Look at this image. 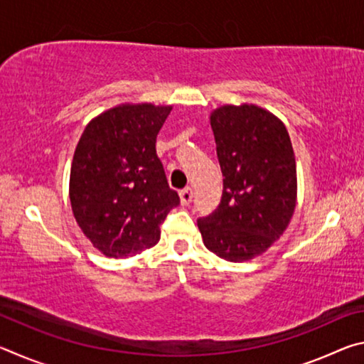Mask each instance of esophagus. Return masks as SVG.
Returning a JSON list of instances; mask_svg holds the SVG:
<instances>
[{"instance_id":"1","label":"esophagus","mask_w":364,"mask_h":364,"mask_svg":"<svg viewBox=\"0 0 364 364\" xmlns=\"http://www.w3.org/2000/svg\"><path fill=\"white\" fill-rule=\"evenodd\" d=\"M180 197H181V204H183V205H189L191 200H193V197H194L193 188L188 186V188L181 189V191H180Z\"/></svg>"}]
</instances>
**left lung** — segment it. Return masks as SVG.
I'll list each match as a JSON object with an SVG mask.
<instances>
[{
	"instance_id": "1",
	"label": "left lung",
	"mask_w": 364,
	"mask_h": 364,
	"mask_svg": "<svg viewBox=\"0 0 364 364\" xmlns=\"http://www.w3.org/2000/svg\"><path fill=\"white\" fill-rule=\"evenodd\" d=\"M210 125L223 173L215 210L197 220L205 247L228 262L263 254L292 218L297 170L284 123L257 106H223Z\"/></svg>"
}]
</instances>
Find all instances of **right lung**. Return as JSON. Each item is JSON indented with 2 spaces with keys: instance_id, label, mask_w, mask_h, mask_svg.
<instances>
[{
  "instance_id": "1",
  "label": "right lung",
  "mask_w": 364,
  "mask_h": 364,
  "mask_svg": "<svg viewBox=\"0 0 364 364\" xmlns=\"http://www.w3.org/2000/svg\"><path fill=\"white\" fill-rule=\"evenodd\" d=\"M170 106L125 104L86 125L70 168L78 226L104 255L133 257L156 245L180 196L156 152Z\"/></svg>"
}]
</instances>
